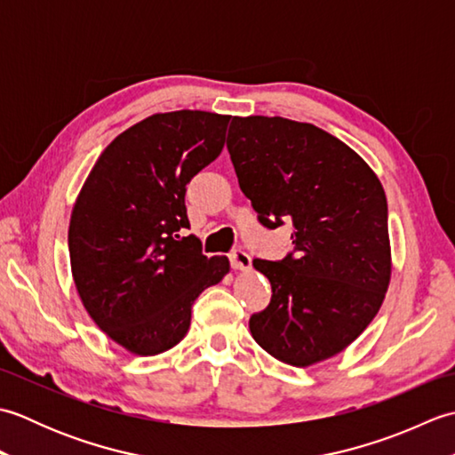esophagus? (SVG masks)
Returning <instances> with one entry per match:
<instances>
[{"instance_id": "obj_1", "label": "esophagus", "mask_w": 455, "mask_h": 455, "mask_svg": "<svg viewBox=\"0 0 455 455\" xmlns=\"http://www.w3.org/2000/svg\"><path fill=\"white\" fill-rule=\"evenodd\" d=\"M228 258H230V266L235 269H250V266H252V258H250V254L243 248H235L233 252L228 254Z\"/></svg>"}]
</instances>
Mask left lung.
Listing matches in <instances>:
<instances>
[{
	"mask_svg": "<svg viewBox=\"0 0 455 455\" xmlns=\"http://www.w3.org/2000/svg\"><path fill=\"white\" fill-rule=\"evenodd\" d=\"M227 148L258 222L293 227L283 259H254L272 301L250 316L254 340L305 367L342 352L373 321L391 277L379 180L332 134L283 117H235Z\"/></svg>",
	"mask_w": 455,
	"mask_h": 455,
	"instance_id": "obj_1",
	"label": "left lung"
}]
</instances>
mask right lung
<instances>
[{"mask_svg": "<svg viewBox=\"0 0 455 455\" xmlns=\"http://www.w3.org/2000/svg\"><path fill=\"white\" fill-rule=\"evenodd\" d=\"M228 115L158 113L121 132L85 180L68 230L85 311L115 342L140 355L186 336L201 291L228 272L205 256L189 228L186 191L215 160Z\"/></svg>", "mask_w": 455, "mask_h": 455, "instance_id": "add662e5", "label": "right lung"}]
</instances>
